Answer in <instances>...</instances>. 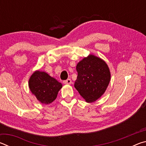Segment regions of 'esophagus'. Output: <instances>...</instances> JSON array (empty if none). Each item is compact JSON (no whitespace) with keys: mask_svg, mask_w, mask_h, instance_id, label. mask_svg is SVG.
Here are the masks:
<instances>
[{"mask_svg":"<svg viewBox=\"0 0 146 146\" xmlns=\"http://www.w3.org/2000/svg\"><path fill=\"white\" fill-rule=\"evenodd\" d=\"M63 82H64V84H71V79H70V78H68L66 80H64Z\"/></svg>","mask_w":146,"mask_h":146,"instance_id":"esophagus-1","label":"esophagus"}]
</instances>
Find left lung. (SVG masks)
Listing matches in <instances>:
<instances>
[{
	"label": "left lung",
	"mask_w": 146,
	"mask_h": 146,
	"mask_svg": "<svg viewBox=\"0 0 146 146\" xmlns=\"http://www.w3.org/2000/svg\"><path fill=\"white\" fill-rule=\"evenodd\" d=\"M78 76L74 86L87 102H93L102 96L110 82L111 73L104 60L93 55L79 62Z\"/></svg>",
	"instance_id": "left-lung-1"
}]
</instances>
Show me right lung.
I'll use <instances>...</instances> for the list:
<instances>
[{"instance_id": "1", "label": "right lung", "mask_w": 146, "mask_h": 146, "mask_svg": "<svg viewBox=\"0 0 146 146\" xmlns=\"http://www.w3.org/2000/svg\"><path fill=\"white\" fill-rule=\"evenodd\" d=\"M29 88L36 99L44 104L53 102L62 87L60 82L44 71H36L29 80Z\"/></svg>"}]
</instances>
